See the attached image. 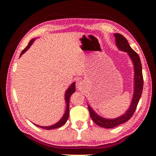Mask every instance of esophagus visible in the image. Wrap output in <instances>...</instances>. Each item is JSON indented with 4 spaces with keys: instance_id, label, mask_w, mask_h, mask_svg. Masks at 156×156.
<instances>
[{
    "instance_id": "esophagus-1",
    "label": "esophagus",
    "mask_w": 156,
    "mask_h": 156,
    "mask_svg": "<svg viewBox=\"0 0 156 156\" xmlns=\"http://www.w3.org/2000/svg\"><path fill=\"white\" fill-rule=\"evenodd\" d=\"M82 85H83V83H82V81H80V80H78L77 82H76V87H77L78 89H80V88H82Z\"/></svg>"
}]
</instances>
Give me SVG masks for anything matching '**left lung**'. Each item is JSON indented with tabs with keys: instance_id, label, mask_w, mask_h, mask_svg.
<instances>
[{
	"instance_id": "obj_1",
	"label": "left lung",
	"mask_w": 156,
	"mask_h": 156,
	"mask_svg": "<svg viewBox=\"0 0 156 156\" xmlns=\"http://www.w3.org/2000/svg\"><path fill=\"white\" fill-rule=\"evenodd\" d=\"M116 38V44L120 50L128 53L129 57H131L134 66V93L133 99L129 106V108L127 112L123 114L122 116L118 117L116 119H105L99 116L94 112V111L91 109V108L88 105L89 114L92 121L96 124L99 126L106 128V129H112L116 127L117 126L122 124L126 122L131 118L134 112L136 109L137 105L139 101L140 98L141 97L144 87V78L142 74V65L140 62V57L130 47L127 40L122 35L119 33L114 34Z\"/></svg>"
}]
</instances>
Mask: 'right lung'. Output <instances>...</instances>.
<instances>
[{"label": "right lung", "mask_w": 156, "mask_h": 156, "mask_svg": "<svg viewBox=\"0 0 156 156\" xmlns=\"http://www.w3.org/2000/svg\"><path fill=\"white\" fill-rule=\"evenodd\" d=\"M34 41H35V39L31 40L29 42V43H28V44H27V46L24 49V50L22 51V52H21L20 56L23 54V53H24L25 52H26V51L28 50V49L30 48V47L32 45V44L33 43ZM75 90H76V89H75V82H73L71 85H70V87L67 89V91H66V92H65V99L66 104H67V107H66V110H65V114H64V116H62V118L60 120L58 121V122L56 123L54 125L50 126H38V125H35V126H37L40 127V128H42V129H46V130H50V129H57V128L61 127L62 126H63L64 124H65V123L67 122L68 118H69V99H70V97H71V95L72 94L74 93V91H75Z\"/></svg>", "instance_id": "1"}]
</instances>
